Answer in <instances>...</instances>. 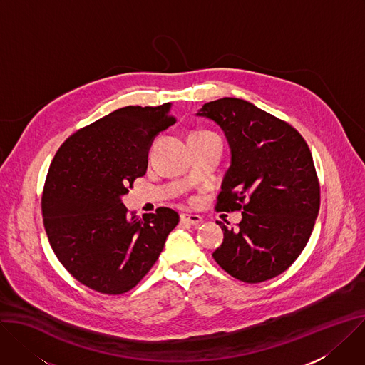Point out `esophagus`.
Masks as SVG:
<instances>
[{
    "label": "esophagus",
    "mask_w": 365,
    "mask_h": 365,
    "mask_svg": "<svg viewBox=\"0 0 365 365\" xmlns=\"http://www.w3.org/2000/svg\"><path fill=\"white\" fill-rule=\"evenodd\" d=\"M180 220H182V222L189 224V225H197L202 222V217L196 215V214H182Z\"/></svg>",
    "instance_id": "obj_1"
}]
</instances>
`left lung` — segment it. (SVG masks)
Segmentation results:
<instances>
[{
    "label": "left lung",
    "mask_w": 365,
    "mask_h": 365,
    "mask_svg": "<svg viewBox=\"0 0 365 365\" xmlns=\"http://www.w3.org/2000/svg\"><path fill=\"white\" fill-rule=\"evenodd\" d=\"M196 116L222 129L231 153L215 208L242 211L236 230L217 221L224 240L212 257L236 279L268 281L291 267L313 231L320 187L312 153L291 125L243 98H218Z\"/></svg>",
    "instance_id": "left-lung-1"
}]
</instances>
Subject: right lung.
<instances>
[{
  "label": "right lung",
  "mask_w": 365,
  "mask_h": 365,
  "mask_svg": "<svg viewBox=\"0 0 365 365\" xmlns=\"http://www.w3.org/2000/svg\"><path fill=\"white\" fill-rule=\"evenodd\" d=\"M170 109L120 108L76 132L52 160L42 196L46 235L63 268L94 291L134 288L179 222L170 208L137 218L122 204L147 172L154 138L175 123Z\"/></svg>",
  "instance_id": "right-lung-1"
}]
</instances>
